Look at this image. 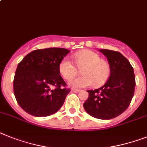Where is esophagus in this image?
Wrapping results in <instances>:
<instances>
[{"label":"esophagus","mask_w":147,"mask_h":147,"mask_svg":"<svg viewBox=\"0 0 147 147\" xmlns=\"http://www.w3.org/2000/svg\"><path fill=\"white\" fill-rule=\"evenodd\" d=\"M71 91L74 92H79L81 90H78V89H72V90H71Z\"/></svg>","instance_id":"1"}]
</instances>
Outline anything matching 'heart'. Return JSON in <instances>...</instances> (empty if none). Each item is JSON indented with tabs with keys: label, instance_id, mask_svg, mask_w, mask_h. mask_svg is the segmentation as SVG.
<instances>
[{
	"label": "heart",
	"instance_id": "b5f03b06",
	"mask_svg": "<svg viewBox=\"0 0 147 147\" xmlns=\"http://www.w3.org/2000/svg\"><path fill=\"white\" fill-rule=\"evenodd\" d=\"M76 65L81 69L83 76L76 78L69 82V86L72 88H82L94 84L101 86L108 81L111 76V67L107 61L101 59L99 55L90 50L78 51L73 56ZM69 59L64 58L59 64L60 75L66 80L74 78L78 69Z\"/></svg>",
	"mask_w": 147,
	"mask_h": 147
}]
</instances>
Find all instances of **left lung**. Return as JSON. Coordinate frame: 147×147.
I'll use <instances>...</instances> for the list:
<instances>
[{
    "instance_id": "obj_1",
    "label": "left lung",
    "mask_w": 147,
    "mask_h": 147,
    "mask_svg": "<svg viewBox=\"0 0 147 147\" xmlns=\"http://www.w3.org/2000/svg\"><path fill=\"white\" fill-rule=\"evenodd\" d=\"M98 51L108 59L111 76L100 88L87 90L89 96L84 108L93 117L111 119L123 113L130 105L135 78L132 66L121 53L108 49Z\"/></svg>"
}]
</instances>
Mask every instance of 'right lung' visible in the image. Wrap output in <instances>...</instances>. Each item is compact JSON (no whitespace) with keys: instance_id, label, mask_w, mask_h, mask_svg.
<instances>
[{"instance_id":"1","label":"right lung","mask_w":147,"mask_h":147,"mask_svg":"<svg viewBox=\"0 0 147 147\" xmlns=\"http://www.w3.org/2000/svg\"><path fill=\"white\" fill-rule=\"evenodd\" d=\"M69 52L63 48L38 49L18 63L13 90L24 111L42 117L54 114L62 107L70 90L64 87L66 84L60 75L59 64Z\"/></svg>"}]
</instances>
